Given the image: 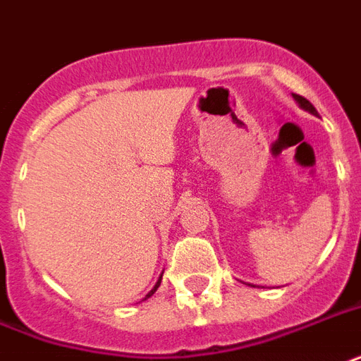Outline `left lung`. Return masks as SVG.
I'll use <instances>...</instances> for the list:
<instances>
[{"label": "left lung", "instance_id": "obj_1", "mask_svg": "<svg viewBox=\"0 0 361 361\" xmlns=\"http://www.w3.org/2000/svg\"><path fill=\"white\" fill-rule=\"evenodd\" d=\"M293 98H295V102H297V104H299V106L302 107V109H307V111H309V114H312V115H318V111H316V107L312 106V104H310V102L307 100V98H302V96H299V94H293Z\"/></svg>", "mask_w": 361, "mask_h": 361}]
</instances>
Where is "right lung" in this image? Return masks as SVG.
<instances>
[{
	"instance_id": "add662e5",
	"label": "right lung",
	"mask_w": 361,
	"mask_h": 361,
	"mask_svg": "<svg viewBox=\"0 0 361 361\" xmlns=\"http://www.w3.org/2000/svg\"><path fill=\"white\" fill-rule=\"evenodd\" d=\"M161 280H162V274H161V276H159V280H157V284H155V288H153V290H151V291H149V293H147V295H145V299H149V297H151V295H153V293H155V291H157V288H159V286H161Z\"/></svg>"
}]
</instances>
